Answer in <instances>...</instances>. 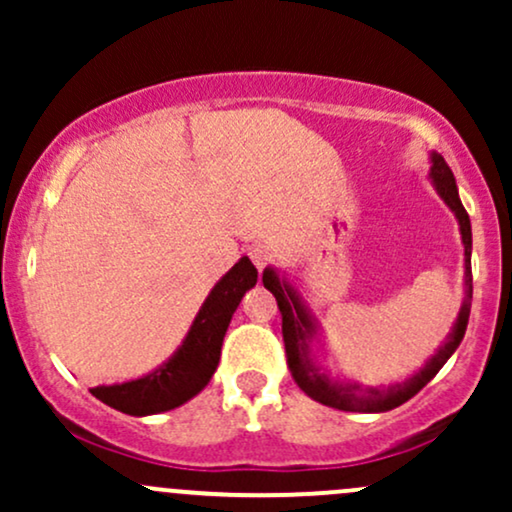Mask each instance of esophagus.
Segmentation results:
<instances>
[{
  "label": "esophagus",
  "mask_w": 512,
  "mask_h": 512,
  "mask_svg": "<svg viewBox=\"0 0 512 512\" xmlns=\"http://www.w3.org/2000/svg\"><path fill=\"white\" fill-rule=\"evenodd\" d=\"M248 255H250V260L255 262V267H257V269H264V267H267L269 262H272V250H269L267 245H260V243L250 245Z\"/></svg>",
  "instance_id": "34e87169"
}]
</instances>
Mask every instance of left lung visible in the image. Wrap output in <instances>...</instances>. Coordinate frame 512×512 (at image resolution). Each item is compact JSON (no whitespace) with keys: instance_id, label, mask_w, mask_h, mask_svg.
<instances>
[{"instance_id":"8db88e82","label":"left lung","mask_w":512,"mask_h":512,"mask_svg":"<svg viewBox=\"0 0 512 512\" xmlns=\"http://www.w3.org/2000/svg\"><path fill=\"white\" fill-rule=\"evenodd\" d=\"M431 180L438 195L448 204L455 214L457 223H460L462 245H464V303L457 315V322L452 325V332L448 342L438 349V354L428 358V363L416 375H411L404 383L390 385V387H361L349 383H337L332 380L325 370H320L313 361V351H310V342L315 339L317 322L315 315L310 313L308 305L298 296L286 279H279L274 269H264L262 284L264 289L272 291L279 305L281 313V334H284L286 346V361H289V370L296 380L298 387L315 402L325 404V407L339 409V411H363V414H378V411H390L411 399L421 387H426L436 378V373L445 366V361L455 354L460 346L464 330L469 322V308H472V223H469L467 211H464L460 195H457L455 175L445 158L440 154H431Z\"/></svg>"}]
</instances>
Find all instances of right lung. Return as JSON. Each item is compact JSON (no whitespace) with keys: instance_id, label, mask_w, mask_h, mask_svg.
I'll list each match as a JSON object with an SVG mask.
<instances>
[{"instance_id":"obj_1","label":"right lung","mask_w":512,"mask_h":512,"mask_svg":"<svg viewBox=\"0 0 512 512\" xmlns=\"http://www.w3.org/2000/svg\"><path fill=\"white\" fill-rule=\"evenodd\" d=\"M257 284V269L240 257L231 272L211 289L180 349L154 373L122 385L91 387V395L129 416H149L175 409L207 387L221 358L228 322L245 291Z\"/></svg>"}]
</instances>
